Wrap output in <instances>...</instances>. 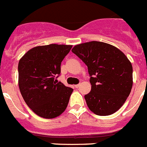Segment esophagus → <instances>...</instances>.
Wrapping results in <instances>:
<instances>
[{"label": "esophagus", "mask_w": 147, "mask_h": 147, "mask_svg": "<svg viewBox=\"0 0 147 147\" xmlns=\"http://www.w3.org/2000/svg\"><path fill=\"white\" fill-rule=\"evenodd\" d=\"M80 84H77V85H75V88H79V87H80Z\"/></svg>", "instance_id": "34e87169"}]
</instances>
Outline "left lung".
Returning a JSON list of instances; mask_svg holds the SVG:
<instances>
[{
  "instance_id": "left-lung-1",
  "label": "left lung",
  "mask_w": 147,
  "mask_h": 147,
  "mask_svg": "<svg viewBox=\"0 0 147 147\" xmlns=\"http://www.w3.org/2000/svg\"><path fill=\"white\" fill-rule=\"evenodd\" d=\"M72 51L88 67L92 89L84 97L88 108L99 116L117 111L133 86V67L126 55L111 45L96 41L75 45Z\"/></svg>"
}]
</instances>
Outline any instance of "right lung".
Wrapping results in <instances>:
<instances>
[{"label":"right lung","mask_w":147,"mask_h":147,"mask_svg":"<svg viewBox=\"0 0 147 147\" xmlns=\"http://www.w3.org/2000/svg\"><path fill=\"white\" fill-rule=\"evenodd\" d=\"M72 45L51 44L28 51L18 64V83L28 106L45 119L57 117L65 111L72 88L58 82L61 64Z\"/></svg>","instance_id":"obj_1"}]
</instances>
